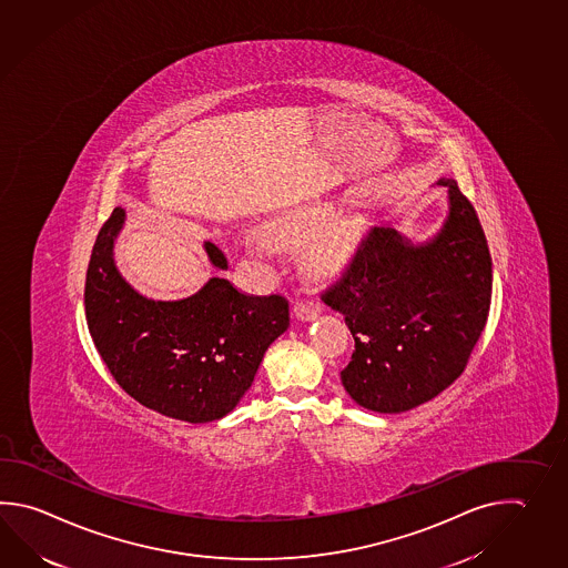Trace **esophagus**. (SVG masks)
Wrapping results in <instances>:
<instances>
[{
	"label": "esophagus",
	"instance_id": "esophagus-1",
	"mask_svg": "<svg viewBox=\"0 0 568 568\" xmlns=\"http://www.w3.org/2000/svg\"><path fill=\"white\" fill-rule=\"evenodd\" d=\"M295 317L297 320H302V322H312L315 320L320 313H322V303L317 302V300H313V297H305V300H300V302L295 303Z\"/></svg>",
	"mask_w": 568,
	"mask_h": 568
}]
</instances>
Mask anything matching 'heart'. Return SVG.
<instances>
[{
	"label": "heart",
	"instance_id": "b5f03b06",
	"mask_svg": "<svg viewBox=\"0 0 568 568\" xmlns=\"http://www.w3.org/2000/svg\"><path fill=\"white\" fill-rule=\"evenodd\" d=\"M332 216L334 209L329 204L315 202L281 212L275 219L266 221L258 229V234L275 248H295L324 231L310 246L305 266L313 273H337L358 253L366 229L358 214H344L329 223ZM246 246L255 251L258 243L246 241Z\"/></svg>",
	"mask_w": 568,
	"mask_h": 568
}]
</instances>
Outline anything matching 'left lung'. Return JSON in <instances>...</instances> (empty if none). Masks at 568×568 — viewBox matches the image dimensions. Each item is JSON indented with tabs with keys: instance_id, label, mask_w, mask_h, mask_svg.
<instances>
[{
	"instance_id": "obj_1",
	"label": "left lung",
	"mask_w": 568,
	"mask_h": 568,
	"mask_svg": "<svg viewBox=\"0 0 568 568\" xmlns=\"http://www.w3.org/2000/svg\"><path fill=\"white\" fill-rule=\"evenodd\" d=\"M449 216L427 243L374 226L342 277L322 293L344 315L354 354L346 393L376 413H403L452 386L486 327L491 256L471 202L455 180Z\"/></svg>"
}]
</instances>
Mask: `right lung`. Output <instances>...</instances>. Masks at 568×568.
I'll return each mask as SVG.
<instances>
[{"instance_id":"obj_1","label":"right lung","mask_w":568,"mask_h":568,"mask_svg":"<svg viewBox=\"0 0 568 568\" xmlns=\"http://www.w3.org/2000/svg\"><path fill=\"white\" fill-rule=\"evenodd\" d=\"M123 222V209L104 222L84 283L87 324L101 358L129 396L165 417L209 423L229 415L266 347L290 327V302L246 295L221 277L180 302L148 300L113 261ZM204 248L212 265L229 268L216 244Z\"/></svg>"}]
</instances>
